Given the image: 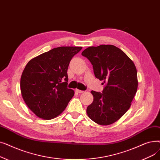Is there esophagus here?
<instances>
[{"label": "esophagus", "instance_id": "1", "mask_svg": "<svg viewBox=\"0 0 160 160\" xmlns=\"http://www.w3.org/2000/svg\"><path fill=\"white\" fill-rule=\"evenodd\" d=\"M77 92V93H83V91H82V90H80V89H76V90H75Z\"/></svg>", "mask_w": 160, "mask_h": 160}]
</instances>
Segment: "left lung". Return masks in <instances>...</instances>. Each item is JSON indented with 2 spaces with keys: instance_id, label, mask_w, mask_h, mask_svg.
<instances>
[{
  "instance_id": "1",
  "label": "left lung",
  "mask_w": 160,
  "mask_h": 160,
  "mask_svg": "<svg viewBox=\"0 0 160 160\" xmlns=\"http://www.w3.org/2000/svg\"><path fill=\"white\" fill-rule=\"evenodd\" d=\"M82 55L93 65L95 77L105 83L102 93L91 91L93 101L88 106L87 114L100 125L113 124L128 110L137 92L136 65L122 50L112 45L89 47Z\"/></svg>"
}]
</instances>
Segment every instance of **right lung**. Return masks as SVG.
<instances>
[{"instance_id":"right-lung-1","label":"right lung","mask_w":160,"mask_h":160,"mask_svg":"<svg viewBox=\"0 0 160 160\" xmlns=\"http://www.w3.org/2000/svg\"><path fill=\"white\" fill-rule=\"evenodd\" d=\"M81 47L54 48L30 60L21 78L22 98L37 117L50 120L60 115L74 95L67 88V69Z\"/></svg>"}]
</instances>
